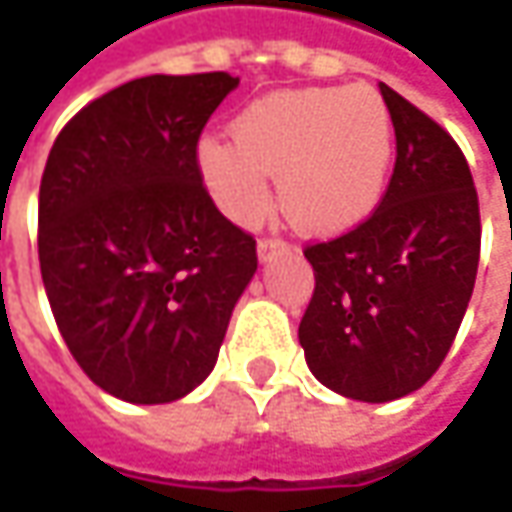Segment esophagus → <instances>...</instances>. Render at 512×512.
<instances>
[{
	"instance_id": "obj_1",
	"label": "esophagus",
	"mask_w": 512,
	"mask_h": 512,
	"mask_svg": "<svg viewBox=\"0 0 512 512\" xmlns=\"http://www.w3.org/2000/svg\"><path fill=\"white\" fill-rule=\"evenodd\" d=\"M287 245L285 242H279V239H259V245H256V253H259V262H270L273 256H279V253H285Z\"/></svg>"
}]
</instances>
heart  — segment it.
Here are the masks:
<instances>
[{
	"mask_svg": "<svg viewBox=\"0 0 512 512\" xmlns=\"http://www.w3.org/2000/svg\"><path fill=\"white\" fill-rule=\"evenodd\" d=\"M230 133L196 145V170L213 205L242 227L270 210V176H279L285 216L310 236L367 222L390 185L396 130L370 85L267 93L233 116Z\"/></svg>",
	"mask_w": 512,
	"mask_h": 512,
	"instance_id": "heart-1",
	"label": "heart"
}]
</instances>
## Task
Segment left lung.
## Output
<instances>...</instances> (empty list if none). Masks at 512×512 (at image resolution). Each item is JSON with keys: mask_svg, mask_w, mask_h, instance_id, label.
<instances>
[{"mask_svg": "<svg viewBox=\"0 0 512 512\" xmlns=\"http://www.w3.org/2000/svg\"><path fill=\"white\" fill-rule=\"evenodd\" d=\"M396 130L382 205L356 230L310 245L316 290L299 344L333 393L382 404L419 390L444 362L473 296L482 222L459 145L393 88Z\"/></svg>", "mask_w": 512, "mask_h": 512, "instance_id": "left-lung-1", "label": "left lung"}]
</instances>
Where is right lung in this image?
Listing matches in <instances>:
<instances>
[{"mask_svg":"<svg viewBox=\"0 0 512 512\" xmlns=\"http://www.w3.org/2000/svg\"><path fill=\"white\" fill-rule=\"evenodd\" d=\"M239 79L142 76L82 108L39 187V267L79 367L130 404H168L205 382L256 242L207 196L196 145Z\"/></svg>","mask_w":512,"mask_h":512,"instance_id":"obj_1","label":"right lung"}]
</instances>
